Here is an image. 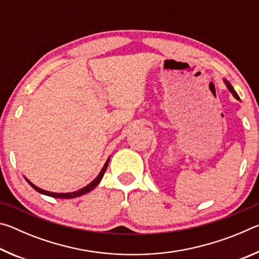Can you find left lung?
I'll return each instance as SVG.
<instances>
[{
  "instance_id": "1",
  "label": "left lung",
  "mask_w": 259,
  "mask_h": 259,
  "mask_svg": "<svg viewBox=\"0 0 259 259\" xmlns=\"http://www.w3.org/2000/svg\"><path fill=\"white\" fill-rule=\"evenodd\" d=\"M225 83H226V85H227V88H229V90L231 91V93H232V95H233L234 96V98L235 99H238V100H240V97H239V96H238V94H236L235 93V90L233 89V87H232L231 85V83L230 82H227L226 80H225Z\"/></svg>"
}]
</instances>
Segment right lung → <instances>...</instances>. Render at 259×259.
Returning a JSON list of instances; mask_svg holds the SVG:
<instances>
[{"mask_svg": "<svg viewBox=\"0 0 259 259\" xmlns=\"http://www.w3.org/2000/svg\"><path fill=\"white\" fill-rule=\"evenodd\" d=\"M108 162H109V159L106 161V163H105L104 168L102 169V171H100V174L98 175L97 178H96L95 181L91 182L88 186L81 188L80 191H76V192H73V193H52V192H48V191H45V190H41V188H38L37 186H35L34 184H32V183L28 181V179H26V181L28 182L29 185L32 186L35 191H37L38 193H42V194H45V195H49V196H52V198H58V199H73V198H77V196L83 195V194H87V193H89L90 191H93L94 188L98 185L99 182L102 181V178L104 176L105 171H106Z\"/></svg>", "mask_w": 259, "mask_h": 259, "instance_id": "obj_1", "label": "right lung"}]
</instances>
